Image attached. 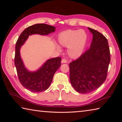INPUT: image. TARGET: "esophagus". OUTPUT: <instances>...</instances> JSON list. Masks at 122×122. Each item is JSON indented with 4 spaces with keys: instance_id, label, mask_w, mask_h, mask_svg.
Returning a JSON list of instances; mask_svg holds the SVG:
<instances>
[{
    "instance_id": "34e87169",
    "label": "esophagus",
    "mask_w": 122,
    "mask_h": 122,
    "mask_svg": "<svg viewBox=\"0 0 122 122\" xmlns=\"http://www.w3.org/2000/svg\"><path fill=\"white\" fill-rule=\"evenodd\" d=\"M67 62V61H66V59H62L61 60V63H66Z\"/></svg>"
}]
</instances>
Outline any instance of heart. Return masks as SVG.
Segmentation results:
<instances>
[{
    "label": "heart",
    "mask_w": 122,
    "mask_h": 122,
    "mask_svg": "<svg viewBox=\"0 0 122 122\" xmlns=\"http://www.w3.org/2000/svg\"><path fill=\"white\" fill-rule=\"evenodd\" d=\"M58 41L62 46L68 47V53L71 58L76 59L84 52L87 42V35L83 30H68L60 33ZM57 49L60 50L59 47Z\"/></svg>",
    "instance_id": "b5f03b06"
}]
</instances>
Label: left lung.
<instances>
[{"label": "left lung", "mask_w": 122, "mask_h": 122, "mask_svg": "<svg viewBox=\"0 0 122 122\" xmlns=\"http://www.w3.org/2000/svg\"><path fill=\"white\" fill-rule=\"evenodd\" d=\"M88 29L93 35L90 49L69 64L71 83L82 94L92 92L104 83L111 60L107 39L97 31Z\"/></svg>", "instance_id": "left-lung-1"}]
</instances>
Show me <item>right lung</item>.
<instances>
[{
    "instance_id": "right-lung-1",
    "label": "right lung",
    "mask_w": 122,
    "mask_h": 122,
    "mask_svg": "<svg viewBox=\"0 0 122 122\" xmlns=\"http://www.w3.org/2000/svg\"><path fill=\"white\" fill-rule=\"evenodd\" d=\"M55 30L56 27L45 24L31 25L23 31L15 44V64L18 78L22 86L31 92H41L48 89L54 73L61 66V58L56 57L49 59L38 70L31 72L28 70L24 65L20 56V48L29 36L48 35Z\"/></svg>"
}]
</instances>
